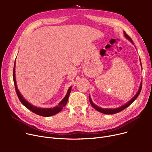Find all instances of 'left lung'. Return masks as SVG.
<instances>
[{"instance_id":"left-lung-1","label":"left lung","mask_w":152,"mask_h":152,"mask_svg":"<svg viewBox=\"0 0 152 152\" xmlns=\"http://www.w3.org/2000/svg\"><path fill=\"white\" fill-rule=\"evenodd\" d=\"M124 36H125V37H126V39H128L129 41L131 42L132 44H134L132 40L131 39V38L128 35H127V34L125 33V31H124ZM140 65H141V67H142V63H141L140 59ZM142 83L141 82L140 85V87H139V91H138V92H137V94H135V95H134V96L128 102H127V103H126V104L122 105V106L120 107L116 108H101V107H98V106H97V105H95L94 104V103H93V102H92V99H91V97H90V95H89V102H90V103H91V104L92 105V106L95 110H97L98 111H99V112H100V113H104V114H107V115H113V114H115V113L120 112L121 111L123 110L124 109H125V108H127V107H129L131 104H132V102L137 98V97L139 96V95L140 94V91H141V89H142Z\"/></svg>"}]
</instances>
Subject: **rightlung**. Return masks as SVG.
I'll use <instances>...</instances> for the list:
<instances>
[{
    "label": "right lung",
    "mask_w": 152,
    "mask_h": 152,
    "mask_svg": "<svg viewBox=\"0 0 152 152\" xmlns=\"http://www.w3.org/2000/svg\"><path fill=\"white\" fill-rule=\"evenodd\" d=\"M13 82L15 87V89H16V92H17V94L18 95V97L21 102L22 104L26 107L28 109L31 110V111H33V113H36V115L42 116H45V117H48V116H50L52 115H54L55 114H57L59 113L60 111L63 109V108L65 107L66 104V103L68 100V97L69 96V94L71 91V86L69 87V89L67 91V93L65 95V97L63 98V99L58 103V105L57 107H55L53 108H39L35 107L33 105H31L30 103H29L25 98L23 97V95L20 94V91L18 89V87L17 86V83H16V78H15V61L14 63V68H13Z\"/></svg>",
    "instance_id": "right-lung-1"
}]
</instances>
